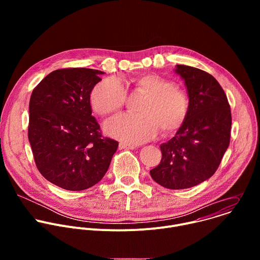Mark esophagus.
Masks as SVG:
<instances>
[{"instance_id": "esophagus-1", "label": "esophagus", "mask_w": 260, "mask_h": 260, "mask_svg": "<svg viewBox=\"0 0 260 260\" xmlns=\"http://www.w3.org/2000/svg\"><path fill=\"white\" fill-rule=\"evenodd\" d=\"M119 148H120V149H135L136 146H134V145H132V144H127V143L120 142V143H119Z\"/></svg>"}]
</instances>
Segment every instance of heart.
<instances>
[{"label":"heart","mask_w":260,"mask_h":260,"mask_svg":"<svg viewBox=\"0 0 260 260\" xmlns=\"http://www.w3.org/2000/svg\"><path fill=\"white\" fill-rule=\"evenodd\" d=\"M135 87L147 94L139 108V114L124 113L105 124L107 134L131 144H141L154 138L161 127L170 134L179 129L188 114L187 93L171 81L148 74L134 80ZM126 101V88L117 77H109L93 86L90 104L101 116L120 110Z\"/></svg>","instance_id":"1"}]
</instances>
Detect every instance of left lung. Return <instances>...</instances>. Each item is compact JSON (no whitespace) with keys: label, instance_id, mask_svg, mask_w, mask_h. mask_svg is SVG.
Returning <instances> with one entry per match:
<instances>
[{"label":"left lung","instance_id":"obj_1","mask_svg":"<svg viewBox=\"0 0 260 260\" xmlns=\"http://www.w3.org/2000/svg\"><path fill=\"white\" fill-rule=\"evenodd\" d=\"M175 72L187 87L188 114L175 137L160 145L161 160L150 175L166 188L185 189L217 171L230 145L232 113L223 88L211 74L184 64Z\"/></svg>","mask_w":260,"mask_h":260}]
</instances>
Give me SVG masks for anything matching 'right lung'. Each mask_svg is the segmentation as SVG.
Here are the masks:
<instances>
[{
  "label": "right lung",
  "instance_id": "obj_1",
  "mask_svg": "<svg viewBox=\"0 0 260 260\" xmlns=\"http://www.w3.org/2000/svg\"><path fill=\"white\" fill-rule=\"evenodd\" d=\"M102 71L66 68L51 72L29 100L28 141L37 169L71 191L87 189L105 176L118 142L104 137L91 115L90 92Z\"/></svg>",
  "mask_w": 260,
  "mask_h": 260
}]
</instances>
